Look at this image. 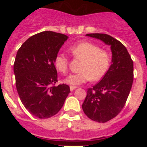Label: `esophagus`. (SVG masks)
<instances>
[{"label": "esophagus", "mask_w": 147, "mask_h": 147, "mask_svg": "<svg viewBox=\"0 0 147 147\" xmlns=\"http://www.w3.org/2000/svg\"><path fill=\"white\" fill-rule=\"evenodd\" d=\"M76 88V86H70V89H71V91H73L74 90H75Z\"/></svg>", "instance_id": "34e87169"}]
</instances>
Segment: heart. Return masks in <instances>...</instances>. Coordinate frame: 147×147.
Here are the masks:
<instances>
[{
    "label": "heart",
    "mask_w": 147,
    "mask_h": 147,
    "mask_svg": "<svg viewBox=\"0 0 147 147\" xmlns=\"http://www.w3.org/2000/svg\"><path fill=\"white\" fill-rule=\"evenodd\" d=\"M69 51L73 57L82 60L80 72L69 75L64 82L71 85H77L91 80L98 81L106 74L111 64V54L101 49L99 45L83 41L71 45ZM54 65L59 72L65 74L68 70L69 59L65 54L59 53L54 59Z\"/></svg>",
    "instance_id": "heart-1"
}]
</instances>
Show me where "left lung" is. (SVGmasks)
Instances as JSON below:
<instances>
[{
  "label": "left lung",
  "mask_w": 147,
  "mask_h": 147,
  "mask_svg": "<svg viewBox=\"0 0 147 147\" xmlns=\"http://www.w3.org/2000/svg\"><path fill=\"white\" fill-rule=\"evenodd\" d=\"M86 36L102 40L110 45L112 64L102 80L92 88L82 104L89 119L105 123L115 118L125 105L133 82V61L120 41L106 34H88Z\"/></svg>",
  "instance_id": "8db88e82"
}]
</instances>
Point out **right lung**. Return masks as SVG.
Here are the masks:
<instances>
[{
	"label": "right lung",
	"instance_id": "1",
	"mask_svg": "<svg viewBox=\"0 0 147 147\" xmlns=\"http://www.w3.org/2000/svg\"><path fill=\"white\" fill-rule=\"evenodd\" d=\"M67 36L42 32L23 42L14 63L15 84L20 101L31 114L39 119H49L62 108L70 87L55 86L58 82L54 59Z\"/></svg>",
	"mask_w": 147,
	"mask_h": 147
}]
</instances>
